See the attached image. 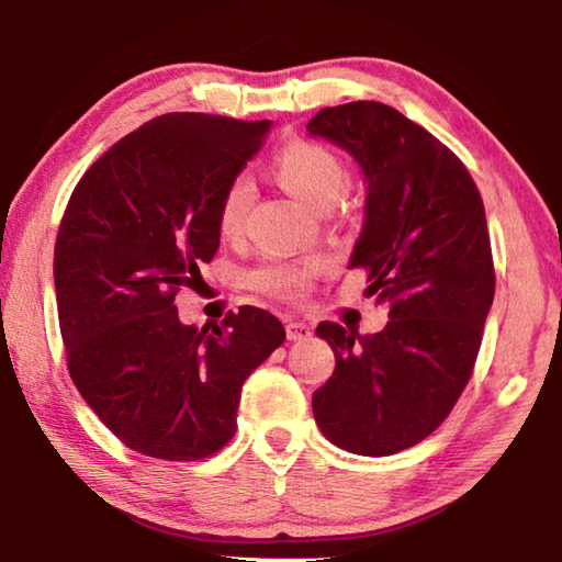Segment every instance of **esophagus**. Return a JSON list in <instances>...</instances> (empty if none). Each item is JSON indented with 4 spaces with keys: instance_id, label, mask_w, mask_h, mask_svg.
I'll return each instance as SVG.
<instances>
[{
    "instance_id": "1",
    "label": "esophagus",
    "mask_w": 562,
    "mask_h": 562,
    "mask_svg": "<svg viewBox=\"0 0 562 562\" xmlns=\"http://www.w3.org/2000/svg\"><path fill=\"white\" fill-rule=\"evenodd\" d=\"M284 331H288V339L290 341H302L312 337V329L304 325V322H297V319H288V325H284Z\"/></svg>"
}]
</instances>
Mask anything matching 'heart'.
I'll use <instances>...</instances> for the list:
<instances>
[{"instance_id":"heart-1","label":"heart","mask_w":562,"mask_h":562,"mask_svg":"<svg viewBox=\"0 0 562 562\" xmlns=\"http://www.w3.org/2000/svg\"><path fill=\"white\" fill-rule=\"evenodd\" d=\"M274 173L280 183L307 203L315 211L335 207L347 190V170L329 148L310 144V140H292L280 150L274 160ZM255 201V183L250 176H235L227 183L217 205V231L225 237H235L243 231V223ZM322 270V260L304 262H268L250 272L247 282L255 290L274 294V297L294 300L307 292L310 282Z\"/></svg>"}]
</instances>
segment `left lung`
I'll return each mask as SVG.
<instances>
[{
    "label": "left lung",
    "instance_id": "obj_1",
    "mask_svg": "<svg viewBox=\"0 0 562 562\" xmlns=\"http://www.w3.org/2000/svg\"><path fill=\"white\" fill-rule=\"evenodd\" d=\"M307 131L347 150L364 176L349 268H364V294L389 304L372 337L319 322L337 367L312 412L339 449L389 456L439 429L471 379L496 290L486 211L461 160L386 103L322 109Z\"/></svg>",
    "mask_w": 562,
    "mask_h": 562
}]
</instances>
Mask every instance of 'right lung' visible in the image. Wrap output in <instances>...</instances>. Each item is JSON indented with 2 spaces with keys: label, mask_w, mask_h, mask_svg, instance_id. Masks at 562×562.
<instances>
[{
  "label": "right lung",
  "mask_w": 562,
  "mask_h": 562,
  "mask_svg": "<svg viewBox=\"0 0 562 562\" xmlns=\"http://www.w3.org/2000/svg\"><path fill=\"white\" fill-rule=\"evenodd\" d=\"M270 126L166 113L111 146L66 205L54 288L69 374L133 451L164 461L221 451L245 379L284 341L265 310L198 329L173 304L221 247L217 205Z\"/></svg>",
  "instance_id": "1"
}]
</instances>
